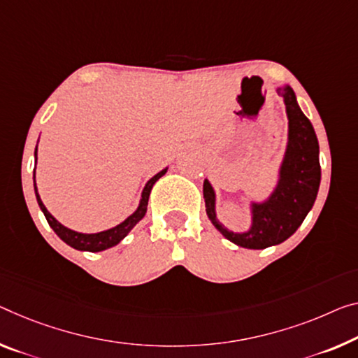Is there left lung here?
I'll use <instances>...</instances> for the list:
<instances>
[{
	"label": "left lung",
	"instance_id": "1",
	"mask_svg": "<svg viewBox=\"0 0 358 358\" xmlns=\"http://www.w3.org/2000/svg\"><path fill=\"white\" fill-rule=\"evenodd\" d=\"M277 91L285 99L289 122L287 155L280 169L278 185L271 198L261 205L252 203V227L250 232H229L221 222H217L214 190L208 180L203 184L208 217L225 238L241 248L264 250L289 238L310 211L320 185L318 141L312 123L301 112L289 86L278 87Z\"/></svg>",
	"mask_w": 358,
	"mask_h": 358
}]
</instances>
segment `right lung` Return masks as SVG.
<instances>
[{
    "label": "right lung",
    "instance_id": "add662e5",
    "mask_svg": "<svg viewBox=\"0 0 358 358\" xmlns=\"http://www.w3.org/2000/svg\"><path fill=\"white\" fill-rule=\"evenodd\" d=\"M36 150H38V147H36ZM36 150H35V158H36ZM164 173H166V169H163V171H160L157 176H153V178L145 184L144 192H142V200L139 203V208H137L134 214H131V216L126 219L124 222L117 225V227L108 229V230H106V232H99V234H80V232H75V230H70L67 227H64L62 224L57 222L56 219L51 216V213L46 210V206L43 205L41 198H40V195H38V190H36L35 171H33V182H35L33 185H35V194H36L38 205H40L41 211L45 213V217H46L48 224L51 225V229L57 234L59 238L64 240L65 243L70 245L71 248H75V250L97 252V251H103L107 248H112V246H115V245H118L120 241H122L124 236L131 232V229H133L134 225L145 216L147 205H148V196H150L152 187L158 179L162 178V176H164Z\"/></svg>",
    "mask_w": 358,
    "mask_h": 358
}]
</instances>
